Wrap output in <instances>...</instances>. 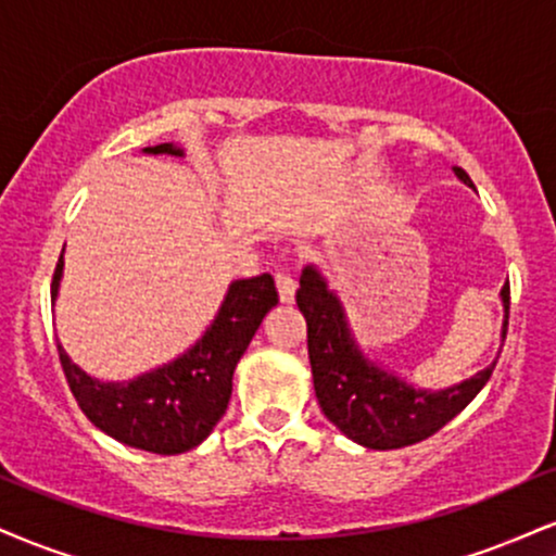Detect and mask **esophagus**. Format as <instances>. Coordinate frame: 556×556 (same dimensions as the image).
<instances>
[{
	"mask_svg": "<svg viewBox=\"0 0 556 556\" xmlns=\"http://www.w3.org/2000/svg\"><path fill=\"white\" fill-rule=\"evenodd\" d=\"M274 282H277V292H279V300H282V303H292V300H295V290H298L295 271L277 269V274H274Z\"/></svg>",
	"mask_w": 556,
	"mask_h": 556,
	"instance_id": "34e87169",
	"label": "esophagus"
}]
</instances>
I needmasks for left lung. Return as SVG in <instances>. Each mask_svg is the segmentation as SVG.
Returning a JSON list of instances; mask_svg holds the SVG:
<instances>
[{
	"instance_id": "obj_1",
	"label": "left lung",
	"mask_w": 556,
	"mask_h": 556,
	"mask_svg": "<svg viewBox=\"0 0 556 556\" xmlns=\"http://www.w3.org/2000/svg\"><path fill=\"white\" fill-rule=\"evenodd\" d=\"M455 172L463 182L473 185L468 172L460 167ZM295 300L308 327V358L318 405L344 437L368 450H400L429 439L481 392L496 366L491 363L486 371L446 392H418L366 363L344 327L340 300L311 266L300 274ZM502 300L507 311L502 337H507L509 285L502 287Z\"/></svg>"
}]
</instances>
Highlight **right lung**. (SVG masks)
<instances>
[{
  "mask_svg": "<svg viewBox=\"0 0 556 556\" xmlns=\"http://www.w3.org/2000/svg\"><path fill=\"white\" fill-rule=\"evenodd\" d=\"M146 151L182 154L172 143ZM60 277L62 256L54 269L52 298H56ZM277 300L271 274L240 279L229 287L212 329L190 353L127 384H104L91 379L67 358L62 344L56 342L60 366L75 402L96 429L136 450L154 452V455H180L201 444L225 416L232 394L235 366Z\"/></svg>",
  "mask_w": 556,
  "mask_h": 556,
  "instance_id": "add662e5",
  "label": "right lung"
}]
</instances>
